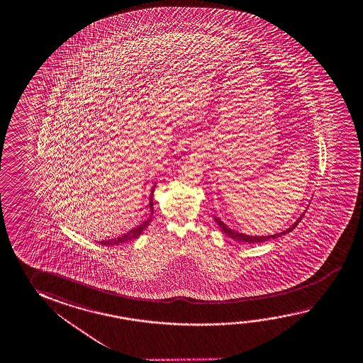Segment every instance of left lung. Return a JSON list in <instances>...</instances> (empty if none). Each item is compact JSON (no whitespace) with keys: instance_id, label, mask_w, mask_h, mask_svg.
Masks as SVG:
<instances>
[{"instance_id":"1","label":"left lung","mask_w":363,"mask_h":363,"mask_svg":"<svg viewBox=\"0 0 363 363\" xmlns=\"http://www.w3.org/2000/svg\"><path fill=\"white\" fill-rule=\"evenodd\" d=\"M303 215H301L298 219L295 221V224H292L289 229H286L284 232L277 233V234H274V235H268V237H252V235H247V234H240V233L234 232L230 228H228V225H225L221 220L218 219V218H215V221L218 223V225L220 226V229L223 230V232L225 233L228 237H230L232 239H235V240H238V242H243V243H261V242H266V240H271V239L279 238V237H282V235H285L287 233L291 232L294 230L295 228H296L297 224L301 221V219L303 218Z\"/></svg>"}]
</instances>
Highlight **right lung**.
Wrapping results in <instances>:
<instances>
[{"label":"right lung","mask_w":363,"mask_h":363,"mask_svg":"<svg viewBox=\"0 0 363 363\" xmlns=\"http://www.w3.org/2000/svg\"><path fill=\"white\" fill-rule=\"evenodd\" d=\"M153 191H155V187L152 189V195H150V201H149V206H150V210H152V213H153ZM149 223H150V219L147 220V221H144L143 224H140V225L137 226V228H134L133 230H130L129 233H126L124 235H121L119 238L115 239H108V240H104V242H100L102 245H115V244L125 243V242H129L131 239H137L142 233H143L144 229L149 225Z\"/></svg>","instance_id":"right-lung-1"}]
</instances>
